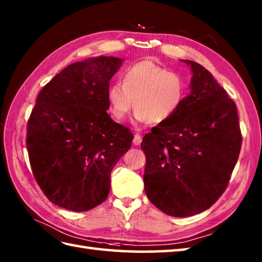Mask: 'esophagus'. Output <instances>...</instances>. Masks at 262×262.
I'll list each match as a JSON object with an SVG mask.
<instances>
[{"instance_id":"1","label":"esophagus","mask_w":262,"mask_h":262,"mask_svg":"<svg viewBox=\"0 0 262 262\" xmlns=\"http://www.w3.org/2000/svg\"><path fill=\"white\" fill-rule=\"evenodd\" d=\"M141 143H142V136L137 133V134H135V136H134V140H133V144L138 146V145H141Z\"/></svg>"}]
</instances>
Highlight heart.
<instances>
[{
    "label": "heart",
    "instance_id": "b5f03b06",
    "mask_svg": "<svg viewBox=\"0 0 262 262\" xmlns=\"http://www.w3.org/2000/svg\"><path fill=\"white\" fill-rule=\"evenodd\" d=\"M107 96L117 121H124L135 105L137 122L162 124L181 108L187 83L180 74L151 60H142L128 66L122 73V83H113Z\"/></svg>",
    "mask_w": 262,
    "mask_h": 262
}]
</instances>
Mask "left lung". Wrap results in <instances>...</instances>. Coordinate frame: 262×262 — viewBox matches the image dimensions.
<instances>
[{
    "label": "left lung",
    "instance_id": "8db88e82",
    "mask_svg": "<svg viewBox=\"0 0 262 262\" xmlns=\"http://www.w3.org/2000/svg\"><path fill=\"white\" fill-rule=\"evenodd\" d=\"M190 66V93L179 111L143 138L144 189L166 215L208 209L224 192L237 162L242 136L236 105L204 66Z\"/></svg>",
    "mask_w": 262,
    "mask_h": 262
}]
</instances>
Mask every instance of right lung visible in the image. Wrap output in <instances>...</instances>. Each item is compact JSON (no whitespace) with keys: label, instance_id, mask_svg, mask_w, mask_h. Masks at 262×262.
Returning <instances> with one entry per match:
<instances>
[{"label":"right lung","instance_id":"right-lung-1","mask_svg":"<svg viewBox=\"0 0 262 262\" xmlns=\"http://www.w3.org/2000/svg\"><path fill=\"white\" fill-rule=\"evenodd\" d=\"M122 62L98 56L73 63L38 94L27 149L37 183L59 207L86 211L103 203L111 171L132 146V132L107 114L109 83Z\"/></svg>","mask_w":262,"mask_h":262}]
</instances>
